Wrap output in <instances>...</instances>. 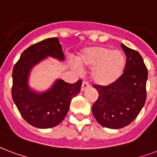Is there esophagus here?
Instances as JSON below:
<instances>
[{
	"instance_id": "1",
	"label": "esophagus",
	"mask_w": 157,
	"mask_h": 157,
	"mask_svg": "<svg viewBox=\"0 0 157 157\" xmlns=\"http://www.w3.org/2000/svg\"><path fill=\"white\" fill-rule=\"evenodd\" d=\"M90 87V85L87 82H82V91H85V90L88 89V88Z\"/></svg>"
}]
</instances>
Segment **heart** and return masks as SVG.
Wrapping results in <instances>:
<instances>
[{"instance_id": "b5f03b06", "label": "heart", "mask_w": 157, "mask_h": 157, "mask_svg": "<svg viewBox=\"0 0 157 157\" xmlns=\"http://www.w3.org/2000/svg\"><path fill=\"white\" fill-rule=\"evenodd\" d=\"M75 61L81 68L92 69L91 78L101 86H109L117 82L126 66V58L121 51L99 46L82 50Z\"/></svg>"}]
</instances>
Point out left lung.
Wrapping results in <instances>:
<instances>
[{
	"label": "left lung",
	"instance_id": "obj_1",
	"mask_svg": "<svg viewBox=\"0 0 157 157\" xmlns=\"http://www.w3.org/2000/svg\"><path fill=\"white\" fill-rule=\"evenodd\" d=\"M126 56L124 73L113 84L95 85L99 97L92 105V113L100 125L110 129L128 126L140 113L147 99L148 72L141 56L121 44Z\"/></svg>",
	"mask_w": 157,
	"mask_h": 157
}]
</instances>
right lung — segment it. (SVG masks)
<instances>
[{
    "mask_svg": "<svg viewBox=\"0 0 157 157\" xmlns=\"http://www.w3.org/2000/svg\"><path fill=\"white\" fill-rule=\"evenodd\" d=\"M48 56L61 61L65 60L58 37L48 38L25 49L12 71L14 103L26 122L40 129L52 128L63 121L71 100L82 87V80L70 84L57 79L45 91L31 89L29 86L31 70Z\"/></svg>",
    "mask_w": 157,
    "mask_h": 157,
    "instance_id": "obj_1",
    "label": "right lung"
}]
</instances>
